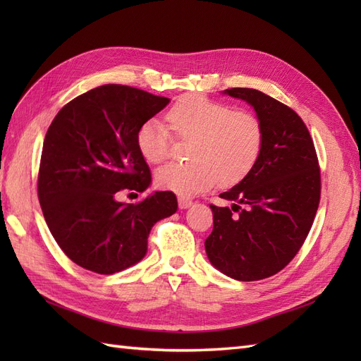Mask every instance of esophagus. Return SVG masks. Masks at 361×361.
I'll return each mask as SVG.
<instances>
[{"mask_svg": "<svg viewBox=\"0 0 361 361\" xmlns=\"http://www.w3.org/2000/svg\"><path fill=\"white\" fill-rule=\"evenodd\" d=\"M178 204H179V207L180 209H188V207L192 204V202L190 200V199H185V197H179V200H178Z\"/></svg>", "mask_w": 361, "mask_h": 361, "instance_id": "1", "label": "esophagus"}]
</instances>
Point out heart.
Returning <instances> with one entry per match:
<instances>
[{"label": "heart", "mask_w": 361, "mask_h": 361, "mask_svg": "<svg viewBox=\"0 0 361 361\" xmlns=\"http://www.w3.org/2000/svg\"><path fill=\"white\" fill-rule=\"evenodd\" d=\"M167 122L179 140L190 141L188 162H170L157 171L162 190L179 195H194L218 182L232 185L241 180L256 164L264 126L253 113L187 94L167 113ZM141 155L152 164L166 161L173 149V135L159 120H147L137 134Z\"/></svg>", "instance_id": "1"}]
</instances>
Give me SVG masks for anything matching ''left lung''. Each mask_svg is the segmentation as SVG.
<instances>
[{"label":"left lung","mask_w":361,"mask_h":361,"mask_svg":"<svg viewBox=\"0 0 361 361\" xmlns=\"http://www.w3.org/2000/svg\"><path fill=\"white\" fill-rule=\"evenodd\" d=\"M255 108L264 126L260 155L245 178L211 204L212 233L204 248L211 264L239 281L277 274L298 253L321 199V171L313 140L301 117L255 89L223 92Z\"/></svg>","instance_id":"1"}]
</instances>
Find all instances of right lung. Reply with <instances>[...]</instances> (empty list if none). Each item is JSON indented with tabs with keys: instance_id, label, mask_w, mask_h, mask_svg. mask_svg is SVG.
<instances>
[{
	"instance_id": "right-lung-1",
	"label": "right lung",
	"mask_w": 361,
	"mask_h": 361,
	"mask_svg": "<svg viewBox=\"0 0 361 361\" xmlns=\"http://www.w3.org/2000/svg\"><path fill=\"white\" fill-rule=\"evenodd\" d=\"M169 102L106 84L75 97L54 117L43 141L37 192L49 232L76 265L108 276L138 264L152 227L178 211L171 191H155L137 204L117 200L122 190L149 188L152 176L137 134Z\"/></svg>"
}]
</instances>
